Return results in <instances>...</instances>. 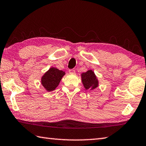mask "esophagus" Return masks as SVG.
Instances as JSON below:
<instances>
[{"label":"esophagus","mask_w":146,"mask_h":146,"mask_svg":"<svg viewBox=\"0 0 146 146\" xmlns=\"http://www.w3.org/2000/svg\"><path fill=\"white\" fill-rule=\"evenodd\" d=\"M69 73L70 74H75V70H69Z\"/></svg>","instance_id":"esophagus-1"}]
</instances>
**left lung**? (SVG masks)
I'll list each match as a JSON object with an SVG mask.
<instances>
[{"mask_svg": "<svg viewBox=\"0 0 146 146\" xmlns=\"http://www.w3.org/2000/svg\"><path fill=\"white\" fill-rule=\"evenodd\" d=\"M82 84L86 90H92L99 86V80L96 74L92 70H89L81 74Z\"/></svg>", "mask_w": 146, "mask_h": 146, "instance_id": "1", "label": "left lung"}]
</instances>
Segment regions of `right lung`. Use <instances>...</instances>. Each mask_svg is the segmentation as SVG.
<instances>
[{
	"label": "right lung",
	"mask_w": 146,
	"mask_h": 146,
	"mask_svg": "<svg viewBox=\"0 0 146 146\" xmlns=\"http://www.w3.org/2000/svg\"><path fill=\"white\" fill-rule=\"evenodd\" d=\"M65 72L56 68H50L41 78V84L47 92H51L58 86Z\"/></svg>",
	"instance_id": "add662e5"
}]
</instances>
